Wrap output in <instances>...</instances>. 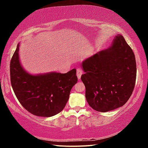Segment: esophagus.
<instances>
[{"instance_id": "obj_1", "label": "esophagus", "mask_w": 148, "mask_h": 148, "mask_svg": "<svg viewBox=\"0 0 148 148\" xmlns=\"http://www.w3.org/2000/svg\"><path fill=\"white\" fill-rule=\"evenodd\" d=\"M82 72H83V71H82V69L79 68V69H77V78H78V79L81 78Z\"/></svg>"}]
</instances>
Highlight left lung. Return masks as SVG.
Wrapping results in <instances>:
<instances>
[{"label":"left lung","instance_id":"left-lung-1","mask_svg":"<svg viewBox=\"0 0 148 148\" xmlns=\"http://www.w3.org/2000/svg\"><path fill=\"white\" fill-rule=\"evenodd\" d=\"M82 67L86 98L92 109L106 112L128 101L136 82V63L123 36L117 34L109 48L85 60Z\"/></svg>","mask_w":148,"mask_h":148}]
</instances>
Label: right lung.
<instances>
[{"instance_id": "obj_1", "label": "right lung", "mask_w": 148, "mask_h": 148, "mask_svg": "<svg viewBox=\"0 0 148 148\" xmlns=\"http://www.w3.org/2000/svg\"><path fill=\"white\" fill-rule=\"evenodd\" d=\"M17 46L10 61V80L17 99L34 116L51 117L66 106L71 89L77 82L76 70L65 74L51 72L31 75L22 68Z\"/></svg>"}]
</instances>
